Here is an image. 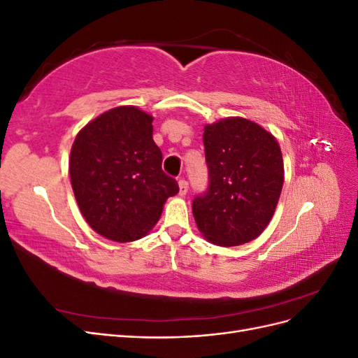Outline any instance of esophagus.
Returning <instances> with one entry per match:
<instances>
[{
  "label": "esophagus",
  "instance_id": "obj_1",
  "mask_svg": "<svg viewBox=\"0 0 358 358\" xmlns=\"http://www.w3.org/2000/svg\"><path fill=\"white\" fill-rule=\"evenodd\" d=\"M188 192V182L185 179L179 180V196H185Z\"/></svg>",
  "mask_w": 358,
  "mask_h": 358
}]
</instances>
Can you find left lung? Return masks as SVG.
Segmentation results:
<instances>
[{
	"label": "left lung",
	"instance_id": "1",
	"mask_svg": "<svg viewBox=\"0 0 358 358\" xmlns=\"http://www.w3.org/2000/svg\"><path fill=\"white\" fill-rule=\"evenodd\" d=\"M209 187L192 201L200 233L218 246L251 242L272 220L284 185L276 138L245 117L204 127Z\"/></svg>",
	"mask_w": 358,
	"mask_h": 358
}]
</instances>
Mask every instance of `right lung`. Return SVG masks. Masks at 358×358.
Returning a JSON list of instances; mask_svg holds the SVG:
<instances>
[{
	"instance_id": "obj_1",
	"label": "right lung",
	"mask_w": 358,
	"mask_h": 358,
	"mask_svg": "<svg viewBox=\"0 0 358 358\" xmlns=\"http://www.w3.org/2000/svg\"><path fill=\"white\" fill-rule=\"evenodd\" d=\"M152 121L134 106H119L86 124L71 146L76 201L91 229L115 242L142 239L179 192L161 169Z\"/></svg>"
}]
</instances>
